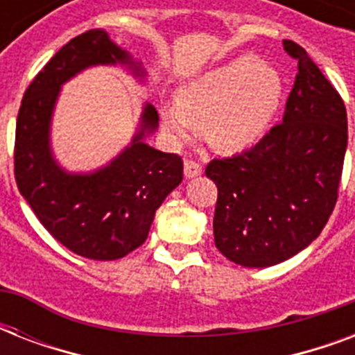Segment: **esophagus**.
Returning <instances> with one entry per match:
<instances>
[{"instance_id": "obj_1", "label": "esophagus", "mask_w": 355, "mask_h": 355, "mask_svg": "<svg viewBox=\"0 0 355 355\" xmlns=\"http://www.w3.org/2000/svg\"><path fill=\"white\" fill-rule=\"evenodd\" d=\"M200 173H202V167L193 160H186L184 162V177L186 178H195L199 177Z\"/></svg>"}]
</instances>
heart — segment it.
I'll return each instance as SVG.
<instances>
[{
  "label": "heart",
  "instance_id": "heart-1",
  "mask_svg": "<svg viewBox=\"0 0 355 355\" xmlns=\"http://www.w3.org/2000/svg\"><path fill=\"white\" fill-rule=\"evenodd\" d=\"M282 96L284 80L272 64L237 57L184 83L177 103L162 105V127L175 141L202 130L211 149L241 153L269 130Z\"/></svg>",
  "mask_w": 355,
  "mask_h": 355
}]
</instances>
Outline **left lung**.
Wrapping results in <instances>:
<instances>
[{
  "label": "left lung",
  "instance_id": "left-lung-1",
  "mask_svg": "<svg viewBox=\"0 0 355 355\" xmlns=\"http://www.w3.org/2000/svg\"><path fill=\"white\" fill-rule=\"evenodd\" d=\"M298 60L286 112L252 149L211 160L217 186L214 237L219 252L263 269L309 247L330 219L347 153V108L304 47L284 40Z\"/></svg>",
  "mask_w": 355,
  "mask_h": 355
}]
</instances>
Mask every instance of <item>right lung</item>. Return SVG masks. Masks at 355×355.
Listing matches in <instances>:
<instances>
[{"label":"right lung","mask_w":355,"mask_h":355,"mask_svg":"<svg viewBox=\"0 0 355 355\" xmlns=\"http://www.w3.org/2000/svg\"><path fill=\"white\" fill-rule=\"evenodd\" d=\"M96 66H123L145 83L147 71L105 29L69 40L25 92L16 121L14 175L24 197L57 241L83 258L110 261L144 245L156 210L182 182V160L147 144L158 112L145 103L132 139L94 171H68L51 145L62 86Z\"/></svg>","instance_id":"add662e5"}]
</instances>
